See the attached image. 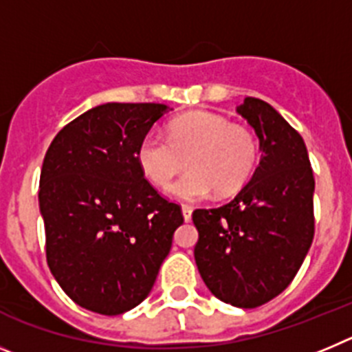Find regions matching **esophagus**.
I'll return each instance as SVG.
<instances>
[{"label": "esophagus", "instance_id": "obj_1", "mask_svg": "<svg viewBox=\"0 0 352 352\" xmlns=\"http://www.w3.org/2000/svg\"><path fill=\"white\" fill-rule=\"evenodd\" d=\"M182 213H183V219H185V222H190V219H192V208L190 206H183L182 208Z\"/></svg>", "mask_w": 352, "mask_h": 352}]
</instances>
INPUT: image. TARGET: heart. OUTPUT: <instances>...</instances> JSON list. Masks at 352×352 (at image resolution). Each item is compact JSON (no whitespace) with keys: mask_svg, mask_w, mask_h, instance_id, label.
Instances as JSON below:
<instances>
[{"mask_svg":"<svg viewBox=\"0 0 352 352\" xmlns=\"http://www.w3.org/2000/svg\"><path fill=\"white\" fill-rule=\"evenodd\" d=\"M185 157L190 169L167 186V194L194 203L213 190L231 194L241 188L256 169L257 144L248 130L204 111L174 120L169 139L148 132L139 142V166L155 185H166Z\"/></svg>","mask_w":352,"mask_h":352,"instance_id":"b5f03b06","label":"heart"}]
</instances>
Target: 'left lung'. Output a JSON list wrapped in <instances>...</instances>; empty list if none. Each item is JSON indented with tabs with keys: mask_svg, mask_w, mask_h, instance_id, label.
I'll return each mask as SVG.
<instances>
[{
	"mask_svg": "<svg viewBox=\"0 0 352 352\" xmlns=\"http://www.w3.org/2000/svg\"><path fill=\"white\" fill-rule=\"evenodd\" d=\"M236 113L259 139V167L231 203L195 210L197 270L213 296L256 309L296 276L314 239V182L303 138L268 102L247 96Z\"/></svg>",
	"mask_w": 352,
	"mask_h": 352,
	"instance_id": "1",
	"label": "left lung"
}]
</instances>
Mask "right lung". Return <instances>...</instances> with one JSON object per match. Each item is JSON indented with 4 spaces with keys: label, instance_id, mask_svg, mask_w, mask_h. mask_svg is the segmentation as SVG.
<instances>
[{
    "label": "right lung",
    "instance_id": "add662e5",
    "mask_svg": "<svg viewBox=\"0 0 352 352\" xmlns=\"http://www.w3.org/2000/svg\"><path fill=\"white\" fill-rule=\"evenodd\" d=\"M170 109L96 105L49 146L38 206L52 276L70 300L120 316L146 300L183 223L178 204L158 195L138 162L141 139Z\"/></svg>",
    "mask_w": 352,
    "mask_h": 352
}]
</instances>
